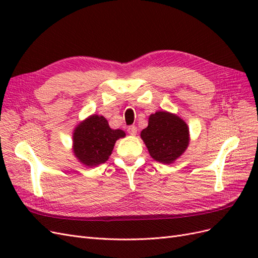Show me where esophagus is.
I'll list each match as a JSON object with an SVG mask.
<instances>
[{
  "mask_svg": "<svg viewBox=\"0 0 258 258\" xmlns=\"http://www.w3.org/2000/svg\"><path fill=\"white\" fill-rule=\"evenodd\" d=\"M127 132H128V134H131V135H136V133H138V127H136V126H134V125L128 126Z\"/></svg>",
  "mask_w": 258,
  "mask_h": 258,
  "instance_id": "34e87169",
  "label": "esophagus"
}]
</instances>
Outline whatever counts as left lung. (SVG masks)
<instances>
[{
  "label": "left lung",
  "instance_id": "obj_1",
  "mask_svg": "<svg viewBox=\"0 0 258 258\" xmlns=\"http://www.w3.org/2000/svg\"><path fill=\"white\" fill-rule=\"evenodd\" d=\"M141 138L156 162L171 164L183 154L189 143L188 126L177 115L166 111L151 114Z\"/></svg>",
  "mask_w": 258,
  "mask_h": 258
}]
</instances>
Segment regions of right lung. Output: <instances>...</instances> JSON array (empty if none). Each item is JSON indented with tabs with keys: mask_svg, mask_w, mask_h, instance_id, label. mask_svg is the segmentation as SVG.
Returning a JSON list of instances; mask_svg holds the SVG:
<instances>
[{
	"mask_svg": "<svg viewBox=\"0 0 258 258\" xmlns=\"http://www.w3.org/2000/svg\"><path fill=\"white\" fill-rule=\"evenodd\" d=\"M124 136V131L109 127L107 119L104 116L91 115L74 130V155L85 166H97L108 160L115 142Z\"/></svg>",
	"mask_w": 258,
	"mask_h": 258,
	"instance_id": "add662e5",
	"label": "right lung"
}]
</instances>
